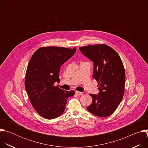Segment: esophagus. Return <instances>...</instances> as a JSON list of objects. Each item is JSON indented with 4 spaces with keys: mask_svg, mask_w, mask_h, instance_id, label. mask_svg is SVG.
<instances>
[{
    "mask_svg": "<svg viewBox=\"0 0 148 148\" xmlns=\"http://www.w3.org/2000/svg\"><path fill=\"white\" fill-rule=\"evenodd\" d=\"M75 94L77 95H82L83 94V93L82 92H79V91H75Z\"/></svg>",
    "mask_w": 148,
    "mask_h": 148,
    "instance_id": "1",
    "label": "esophagus"
}]
</instances>
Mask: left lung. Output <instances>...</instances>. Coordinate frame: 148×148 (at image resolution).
Segmentation results:
<instances>
[{"label": "left lung", "instance_id": "8db88e82", "mask_svg": "<svg viewBox=\"0 0 148 148\" xmlns=\"http://www.w3.org/2000/svg\"><path fill=\"white\" fill-rule=\"evenodd\" d=\"M82 54L94 62L93 77L98 82L99 92L91 94L87 110L99 117L111 115L121 102L125 90V72L118 53L105 45L81 47Z\"/></svg>", "mask_w": 148, "mask_h": 148}]
</instances>
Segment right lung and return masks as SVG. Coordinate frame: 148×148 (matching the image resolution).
<instances>
[{
    "mask_svg": "<svg viewBox=\"0 0 148 148\" xmlns=\"http://www.w3.org/2000/svg\"><path fill=\"white\" fill-rule=\"evenodd\" d=\"M72 49L58 47L38 49L32 56L25 77V88L32 106L42 117L52 119L61 115L67 99L75 94L55 86L59 82L60 67L75 53Z\"/></svg>",
    "mask_w": 148,
    "mask_h": 148,
    "instance_id": "obj_1",
    "label": "right lung"
}]
</instances>
